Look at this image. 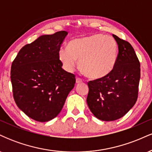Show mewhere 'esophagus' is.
<instances>
[{"label": "esophagus", "instance_id": "obj_1", "mask_svg": "<svg viewBox=\"0 0 152 152\" xmlns=\"http://www.w3.org/2000/svg\"><path fill=\"white\" fill-rule=\"evenodd\" d=\"M82 82H83V81H82L81 78H76V83H82Z\"/></svg>", "mask_w": 152, "mask_h": 152}]
</instances>
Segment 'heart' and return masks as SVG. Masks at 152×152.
<instances>
[{"mask_svg":"<svg viewBox=\"0 0 152 152\" xmlns=\"http://www.w3.org/2000/svg\"><path fill=\"white\" fill-rule=\"evenodd\" d=\"M118 56V44L111 36L96 34L76 38L69 47H61L58 58L64 69L72 71L78 61L81 70L88 77L100 78L113 70Z\"/></svg>","mask_w":152,"mask_h":152,"instance_id":"1","label":"heart"}]
</instances>
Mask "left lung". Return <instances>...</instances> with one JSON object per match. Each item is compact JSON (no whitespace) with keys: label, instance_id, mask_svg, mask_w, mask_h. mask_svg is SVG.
Masks as SVG:
<instances>
[{"label":"left lung","instance_id":"8db88e82","mask_svg":"<svg viewBox=\"0 0 152 152\" xmlns=\"http://www.w3.org/2000/svg\"><path fill=\"white\" fill-rule=\"evenodd\" d=\"M118 44L116 65L109 74L88 82L86 102L99 119L111 121L123 117L137 100L140 63L132 45L113 34Z\"/></svg>","mask_w":152,"mask_h":152}]
</instances>
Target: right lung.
Here are the masks:
<instances>
[{
	"label": "right lung",
	"instance_id": "right-lung-1",
	"mask_svg": "<svg viewBox=\"0 0 152 152\" xmlns=\"http://www.w3.org/2000/svg\"><path fill=\"white\" fill-rule=\"evenodd\" d=\"M68 33L43 35L19 50L10 79L18 107L40 122L58 116L76 83L75 75L62 69L58 50Z\"/></svg>",
	"mask_w": 152,
	"mask_h": 152
}]
</instances>
